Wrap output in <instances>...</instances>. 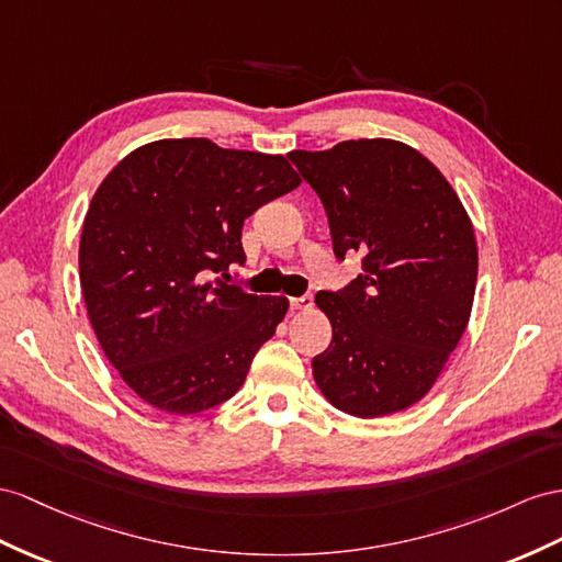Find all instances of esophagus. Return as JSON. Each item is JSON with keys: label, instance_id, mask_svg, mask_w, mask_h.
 Returning <instances> with one entry per match:
<instances>
[{"label": "esophagus", "instance_id": "obj_1", "mask_svg": "<svg viewBox=\"0 0 562 562\" xmlns=\"http://www.w3.org/2000/svg\"><path fill=\"white\" fill-rule=\"evenodd\" d=\"M290 306H292L294 311H306V308H311V306H313V294H304V296L290 299Z\"/></svg>", "mask_w": 562, "mask_h": 562}]
</instances>
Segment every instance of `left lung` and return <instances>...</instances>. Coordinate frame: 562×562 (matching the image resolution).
<instances>
[{
  "label": "left lung",
  "mask_w": 562,
  "mask_h": 562,
  "mask_svg": "<svg viewBox=\"0 0 562 562\" xmlns=\"http://www.w3.org/2000/svg\"><path fill=\"white\" fill-rule=\"evenodd\" d=\"M290 158L323 201L335 256L363 258L344 290L315 294L333 323L313 358L315 384L356 418L418 404L470 321L477 241L463 204L435 164L396 139Z\"/></svg>",
  "instance_id": "8db88e82"
}]
</instances>
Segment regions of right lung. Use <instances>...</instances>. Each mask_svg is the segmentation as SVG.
<instances>
[{
	"label": "right lung",
	"instance_id": "add662e5",
	"mask_svg": "<svg viewBox=\"0 0 562 562\" xmlns=\"http://www.w3.org/2000/svg\"><path fill=\"white\" fill-rule=\"evenodd\" d=\"M299 184L284 156L204 137L144 144L99 184L78 254L85 306L109 363L149 406L194 415L247 380L290 301L209 278L244 263V221Z\"/></svg>",
	"mask_w": 562,
	"mask_h": 562
}]
</instances>
